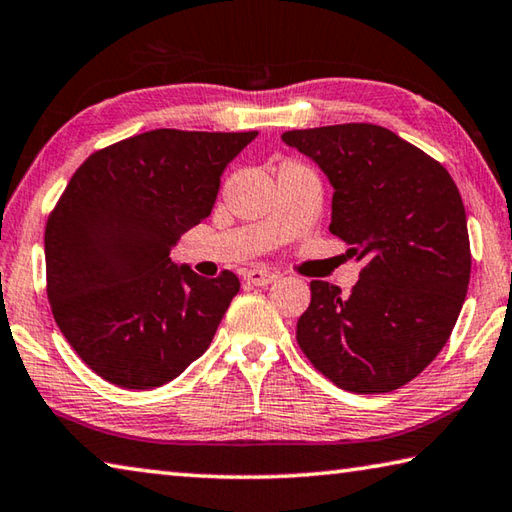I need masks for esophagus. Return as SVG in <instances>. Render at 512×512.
<instances>
[{"label": "esophagus", "mask_w": 512, "mask_h": 512, "mask_svg": "<svg viewBox=\"0 0 512 512\" xmlns=\"http://www.w3.org/2000/svg\"><path fill=\"white\" fill-rule=\"evenodd\" d=\"M244 277L248 284H255V287H268V284H273L280 275L273 271H266V268H250Z\"/></svg>", "instance_id": "esophagus-1"}]
</instances>
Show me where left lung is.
<instances>
[{"label":"left lung","instance_id":"left-lung-1","mask_svg":"<svg viewBox=\"0 0 512 512\" xmlns=\"http://www.w3.org/2000/svg\"><path fill=\"white\" fill-rule=\"evenodd\" d=\"M334 187L329 232L363 262L350 296L314 280L296 339L343 391L391 393L436 359L470 284V237L443 164L375 124L287 131Z\"/></svg>","mask_w":512,"mask_h":512}]
</instances>
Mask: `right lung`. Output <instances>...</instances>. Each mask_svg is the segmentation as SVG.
Segmentation results:
<instances>
[{
  "label": "right lung",
  "instance_id": "right-lung-1",
  "mask_svg": "<svg viewBox=\"0 0 512 512\" xmlns=\"http://www.w3.org/2000/svg\"><path fill=\"white\" fill-rule=\"evenodd\" d=\"M248 133L158 128L92 153L45 228L47 298L74 352L110 384L158 388L210 348L239 277L171 262L210 216Z\"/></svg>",
  "mask_w": 512,
  "mask_h": 512
}]
</instances>
